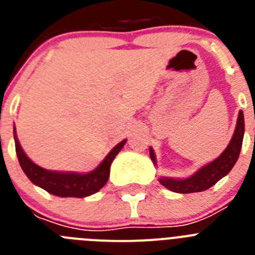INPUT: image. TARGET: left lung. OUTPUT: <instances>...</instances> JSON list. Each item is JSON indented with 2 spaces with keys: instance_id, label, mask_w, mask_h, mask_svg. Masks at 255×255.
<instances>
[{
  "instance_id": "obj_1",
  "label": "left lung",
  "mask_w": 255,
  "mask_h": 255,
  "mask_svg": "<svg viewBox=\"0 0 255 255\" xmlns=\"http://www.w3.org/2000/svg\"><path fill=\"white\" fill-rule=\"evenodd\" d=\"M244 114L243 111L239 112L238 123H236L235 132L233 135V139L229 143L224 153L216 158L215 161L209 162L208 164L200 167L194 175L186 179H172V177H161L159 182L168 190L175 191V193H181V194H188V193H198L203 191L213 186L218 180H221L227 173L231 171V168L235 166L236 161L239 158L240 150L243 145V138H244ZM149 155L153 163L155 162V154L152 148H149Z\"/></svg>"
}]
</instances>
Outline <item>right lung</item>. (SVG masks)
<instances>
[{
  "mask_svg": "<svg viewBox=\"0 0 255 255\" xmlns=\"http://www.w3.org/2000/svg\"><path fill=\"white\" fill-rule=\"evenodd\" d=\"M16 131L13 128V134ZM13 138H15V149H16L17 159H19L20 166L28 179L37 186L48 191L49 194L62 198L89 197L102 189L110 177V167H111L112 161L126 143L125 139L117 144L116 147L112 148L111 152L106 155V158L101 162V164L96 170L88 173H78L57 172V171H48L46 168L39 167L38 164L30 161L28 155L24 153L16 138V134Z\"/></svg>",
  "mask_w": 255,
  "mask_h": 255,
  "instance_id": "right-lung-1",
  "label": "right lung"
}]
</instances>
